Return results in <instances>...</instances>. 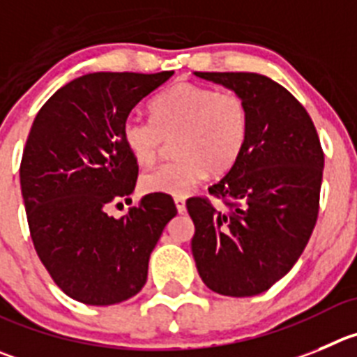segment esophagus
<instances>
[{
	"label": "esophagus",
	"mask_w": 357,
	"mask_h": 357,
	"mask_svg": "<svg viewBox=\"0 0 357 357\" xmlns=\"http://www.w3.org/2000/svg\"><path fill=\"white\" fill-rule=\"evenodd\" d=\"M174 204H176V209H178L179 213H185L186 211L185 197H174Z\"/></svg>",
	"instance_id": "obj_1"
}]
</instances>
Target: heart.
I'll use <instances>...</instances> for the list:
<instances>
[{
    "label": "heart",
    "instance_id": "obj_1",
    "mask_svg": "<svg viewBox=\"0 0 357 357\" xmlns=\"http://www.w3.org/2000/svg\"><path fill=\"white\" fill-rule=\"evenodd\" d=\"M153 119L128 116L121 137L139 165H151L167 139H174L176 158L141 176L149 194L183 197L206 176L225 174L248 144V102L236 91H216L192 82H178L151 103Z\"/></svg>",
    "mask_w": 357,
    "mask_h": 357
}]
</instances>
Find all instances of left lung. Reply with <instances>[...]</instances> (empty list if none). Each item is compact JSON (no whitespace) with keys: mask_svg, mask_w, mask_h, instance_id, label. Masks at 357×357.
Returning a JSON list of instances; mask_svg holds the SVG:
<instances>
[{"mask_svg":"<svg viewBox=\"0 0 357 357\" xmlns=\"http://www.w3.org/2000/svg\"><path fill=\"white\" fill-rule=\"evenodd\" d=\"M195 75L239 93L252 125L241 158L209 186L227 211L204 197L186 201L192 254L213 292L257 296L291 271L314 232L324 153L306 109L278 82L250 72Z\"/></svg>","mask_w":357,"mask_h":357,"instance_id":"1","label":"left lung"}]
</instances>
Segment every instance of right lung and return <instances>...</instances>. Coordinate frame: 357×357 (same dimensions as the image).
I'll return each mask as SVG.
<instances>
[{"label":"right lung","instance_id":"right-lung-1","mask_svg":"<svg viewBox=\"0 0 357 357\" xmlns=\"http://www.w3.org/2000/svg\"><path fill=\"white\" fill-rule=\"evenodd\" d=\"M172 73H88L59 88L33 121L21 162L29 232L54 284L75 301L107 306L137 294L178 213L167 194L146 195L121 218L107 213L132 202L139 174L123 121Z\"/></svg>","mask_w":357,"mask_h":357}]
</instances>
